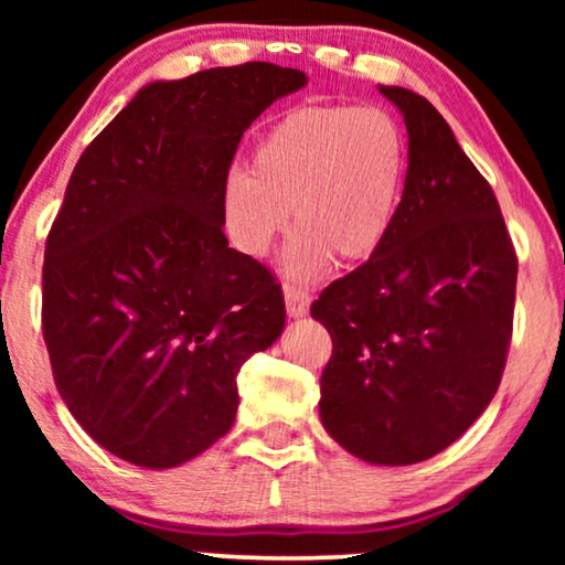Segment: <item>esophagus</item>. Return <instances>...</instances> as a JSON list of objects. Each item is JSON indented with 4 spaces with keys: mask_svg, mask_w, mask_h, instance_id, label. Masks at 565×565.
Wrapping results in <instances>:
<instances>
[{
    "mask_svg": "<svg viewBox=\"0 0 565 565\" xmlns=\"http://www.w3.org/2000/svg\"><path fill=\"white\" fill-rule=\"evenodd\" d=\"M285 308H288L290 319H303L311 308V296L296 285H285Z\"/></svg>",
    "mask_w": 565,
    "mask_h": 565,
    "instance_id": "esophagus-1",
    "label": "esophagus"
}]
</instances>
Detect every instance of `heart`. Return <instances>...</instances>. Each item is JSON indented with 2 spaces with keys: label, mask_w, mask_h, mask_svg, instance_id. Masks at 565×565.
<instances>
[{
  "label": "heart",
  "mask_w": 565,
  "mask_h": 565,
  "mask_svg": "<svg viewBox=\"0 0 565 565\" xmlns=\"http://www.w3.org/2000/svg\"><path fill=\"white\" fill-rule=\"evenodd\" d=\"M406 177V143L381 107H300L285 115L254 151V172L228 169L223 221L231 242L265 257L275 236L292 231L282 273L308 282L334 262L362 259L383 244Z\"/></svg>",
  "instance_id": "b5f03b06"
}]
</instances>
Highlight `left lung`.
Listing matches in <instances>:
<instances>
[{"label":"left lung","mask_w":565,"mask_h":565,"mask_svg":"<svg viewBox=\"0 0 565 565\" xmlns=\"http://www.w3.org/2000/svg\"><path fill=\"white\" fill-rule=\"evenodd\" d=\"M377 89L406 122L404 195L383 244L311 306L334 344L319 414L354 458L414 466L450 447L499 388L516 254L493 190L435 105Z\"/></svg>","instance_id":"obj_1"}]
</instances>
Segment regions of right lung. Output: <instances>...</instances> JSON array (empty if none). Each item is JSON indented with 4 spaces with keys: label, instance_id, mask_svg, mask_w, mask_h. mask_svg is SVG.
Returning a JSON list of instances; mask_svg holds the SVG:
<instances>
[{
    "label": "right lung",
    "instance_id": "1",
    "mask_svg": "<svg viewBox=\"0 0 565 565\" xmlns=\"http://www.w3.org/2000/svg\"><path fill=\"white\" fill-rule=\"evenodd\" d=\"M265 61L151 82L84 149L43 262V337L82 429L177 468L236 419V375L285 327L280 285L223 234L244 130L306 87Z\"/></svg>",
    "mask_w": 565,
    "mask_h": 565
}]
</instances>
